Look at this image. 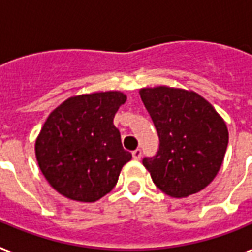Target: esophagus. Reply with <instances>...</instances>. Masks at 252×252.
<instances>
[{"label": "esophagus", "instance_id": "34e87169", "mask_svg": "<svg viewBox=\"0 0 252 252\" xmlns=\"http://www.w3.org/2000/svg\"><path fill=\"white\" fill-rule=\"evenodd\" d=\"M132 156H133V159H135V160H140L141 150H139V148H137V150L133 151V152H132Z\"/></svg>", "mask_w": 252, "mask_h": 252}]
</instances>
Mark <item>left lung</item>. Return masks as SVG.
<instances>
[{
    "label": "left lung",
    "instance_id": "left-lung-1",
    "mask_svg": "<svg viewBox=\"0 0 252 252\" xmlns=\"http://www.w3.org/2000/svg\"><path fill=\"white\" fill-rule=\"evenodd\" d=\"M159 150L144 158L156 187L172 197H187L206 188L219 172L228 144L224 120L206 98L186 89H140Z\"/></svg>",
    "mask_w": 252,
    "mask_h": 252
}]
</instances>
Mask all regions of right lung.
<instances>
[{
  "mask_svg": "<svg viewBox=\"0 0 252 252\" xmlns=\"http://www.w3.org/2000/svg\"><path fill=\"white\" fill-rule=\"evenodd\" d=\"M126 101V94L117 91L80 94L48 116L36 140V158L57 192L91 203L116 186L123 165L132 159L113 126Z\"/></svg>",
  "mask_w": 252,
  "mask_h": 252,
  "instance_id": "right-lung-1",
  "label": "right lung"
}]
</instances>
